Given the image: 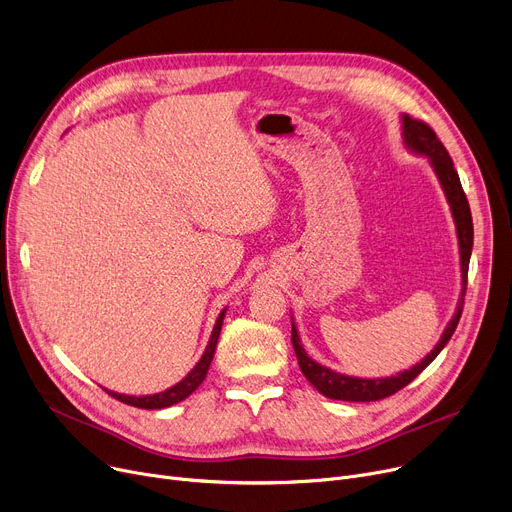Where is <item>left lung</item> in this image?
<instances>
[{
	"label": "left lung",
	"mask_w": 512,
	"mask_h": 512,
	"mask_svg": "<svg viewBox=\"0 0 512 512\" xmlns=\"http://www.w3.org/2000/svg\"><path fill=\"white\" fill-rule=\"evenodd\" d=\"M402 143L405 147L417 155L427 157L429 166L434 168L442 191L446 195V201L452 211V220L456 226V238H459V255H461V297L459 303H456V311L452 319L448 321L446 330L442 332L438 344L434 346V351L425 355L419 363H415L411 369L400 371L396 375H390V378H353V375H344L338 373L326 365H319L313 361L307 351L301 344V336L297 326H294L292 319V346L294 353H297L299 367L303 371L309 384L319 392L332 400H348V402H371V400H382L386 396H392L394 392L402 390L407 384H411L417 375L432 363L442 348L448 344L452 338L456 326H459V319L463 313V303H465V290H467V274H469V259H471V249H473V220H471V209L469 201L465 197V191L461 186L459 174L454 170L452 159L446 151V147L440 143L436 137V132L429 128L421 120H413L411 116L402 114Z\"/></svg>",
	"instance_id": "obj_1"
}]
</instances>
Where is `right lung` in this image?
Masks as SVG:
<instances>
[{"label": "right lung", "mask_w": 512, "mask_h": 512, "mask_svg": "<svg viewBox=\"0 0 512 512\" xmlns=\"http://www.w3.org/2000/svg\"><path fill=\"white\" fill-rule=\"evenodd\" d=\"M226 311L228 309H222L218 319H215V326H213V332H211L209 342L205 346L203 357L199 359V363L191 371L184 375V378L178 384H174L172 388H168L164 392L147 394V396H130V394H120V392H112V390H105V392L112 394L120 402H126V405L137 407V409H166V407H172V405H176V402L184 400L186 396H191L203 384V380H205L207 369H209L213 353H215V346H218V338H220V332H222Z\"/></svg>", "instance_id": "1"}]
</instances>
